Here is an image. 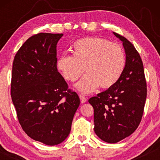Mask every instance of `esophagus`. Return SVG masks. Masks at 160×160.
I'll use <instances>...</instances> for the list:
<instances>
[{
	"mask_svg": "<svg viewBox=\"0 0 160 160\" xmlns=\"http://www.w3.org/2000/svg\"><path fill=\"white\" fill-rule=\"evenodd\" d=\"M79 98H80V100H81V102L82 103H84V102H87V98L84 96L83 95H79Z\"/></svg>",
	"mask_w": 160,
	"mask_h": 160,
	"instance_id": "34e87169",
	"label": "esophagus"
}]
</instances>
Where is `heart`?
Wrapping results in <instances>:
<instances>
[{
	"label": "heart",
	"instance_id": "b5f03b06",
	"mask_svg": "<svg viewBox=\"0 0 160 160\" xmlns=\"http://www.w3.org/2000/svg\"><path fill=\"white\" fill-rule=\"evenodd\" d=\"M73 56L64 54L58 60V68L65 79L73 82L87 74L76 84L84 93L98 87L106 89L114 85L125 67V54L119 44L106 39L88 37L78 39L73 45Z\"/></svg>",
	"mask_w": 160,
	"mask_h": 160
}]
</instances>
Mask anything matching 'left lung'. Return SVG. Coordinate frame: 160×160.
<instances>
[{
  "mask_svg": "<svg viewBox=\"0 0 160 160\" xmlns=\"http://www.w3.org/2000/svg\"><path fill=\"white\" fill-rule=\"evenodd\" d=\"M113 34L123 42L126 54L124 71L114 85L88 100L94 108L95 132L110 143H117L135 132L143 117L147 95L139 53L126 38Z\"/></svg>",
  "mask_w": 160,
  "mask_h": 160,
  "instance_id": "1",
  "label": "left lung"
}]
</instances>
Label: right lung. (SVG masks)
Returning <instances> with one entry per match:
<instances>
[{"instance_id":"add662e5","label":"right lung","mask_w":160,"mask_h":160,"mask_svg":"<svg viewBox=\"0 0 160 160\" xmlns=\"http://www.w3.org/2000/svg\"><path fill=\"white\" fill-rule=\"evenodd\" d=\"M62 33L41 32L19 48L12 66L11 96L22 128L35 141L62 143L80 104L57 68V43Z\"/></svg>"}]
</instances>
